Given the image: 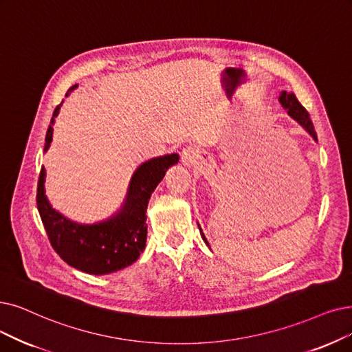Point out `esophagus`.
Listing matches in <instances>:
<instances>
[{
	"mask_svg": "<svg viewBox=\"0 0 352 352\" xmlns=\"http://www.w3.org/2000/svg\"><path fill=\"white\" fill-rule=\"evenodd\" d=\"M182 159H184L185 162H188V160H190V150L189 148H186V150H184V153H182Z\"/></svg>",
	"mask_w": 352,
	"mask_h": 352,
	"instance_id": "obj_1",
	"label": "esophagus"
}]
</instances>
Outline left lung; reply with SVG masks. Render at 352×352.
<instances>
[{
	"mask_svg": "<svg viewBox=\"0 0 352 352\" xmlns=\"http://www.w3.org/2000/svg\"><path fill=\"white\" fill-rule=\"evenodd\" d=\"M278 101H280V104H282L286 109H287V114L292 117V118H294L296 120L303 129H306V131L311 134L315 140L318 138L316 137V131H315V129H314V124H312V120H311V117H309V112L306 111V108L298 101V98H296V95H294L293 92H286V91H283L282 92V95H280V98H278ZM199 231H201V235H202V238H204V241L206 243V245L209 247V243L206 241V238H205V235H204V232H202V230L199 228Z\"/></svg>",
	"mask_w": 352,
	"mask_h": 352,
	"instance_id": "1",
	"label": "left lung"
}]
</instances>
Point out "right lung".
<instances>
[{"label": "right lung", "mask_w": 352, "mask_h": 352, "mask_svg": "<svg viewBox=\"0 0 352 352\" xmlns=\"http://www.w3.org/2000/svg\"><path fill=\"white\" fill-rule=\"evenodd\" d=\"M75 88L76 85L69 88V92ZM58 114L59 105L56 107L53 117ZM52 134L53 127L49 125L45 150L52 143ZM177 160L179 156L173 153L143 163L131 177L122 209L116 217L94 225L76 223L56 212L45 195L46 172L45 167H41L36 201L53 250L69 265L95 276L114 273L133 264L146 247V212L150 196L164 177L167 168Z\"/></svg>", "instance_id": "right-lung-1"}]
</instances>
